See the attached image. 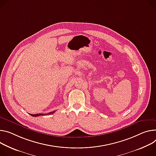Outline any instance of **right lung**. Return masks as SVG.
<instances>
[{
    "instance_id": "obj_1",
    "label": "right lung",
    "mask_w": 156,
    "mask_h": 156,
    "mask_svg": "<svg viewBox=\"0 0 156 156\" xmlns=\"http://www.w3.org/2000/svg\"><path fill=\"white\" fill-rule=\"evenodd\" d=\"M55 111H52V112H49L48 114H35V115H32V114H30L32 116H34V117H37V116H44V115H51V114H53V113H54Z\"/></svg>"
}]
</instances>
